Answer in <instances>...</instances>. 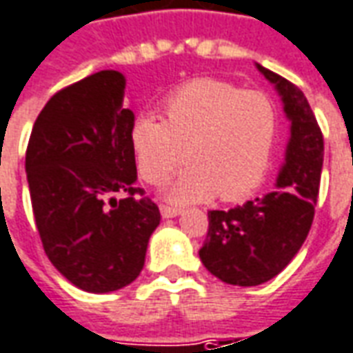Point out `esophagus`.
I'll use <instances>...</instances> for the list:
<instances>
[{"label":"esophagus","instance_id":"obj_1","mask_svg":"<svg viewBox=\"0 0 353 353\" xmlns=\"http://www.w3.org/2000/svg\"><path fill=\"white\" fill-rule=\"evenodd\" d=\"M160 214H162V218H176V216H179V214H181V208L162 204V206H160Z\"/></svg>","mask_w":353,"mask_h":353}]
</instances>
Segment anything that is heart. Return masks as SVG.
Segmentation results:
<instances>
[{
    "label": "heart",
    "mask_w": 353,
    "mask_h": 353,
    "mask_svg": "<svg viewBox=\"0 0 353 353\" xmlns=\"http://www.w3.org/2000/svg\"><path fill=\"white\" fill-rule=\"evenodd\" d=\"M162 117L141 114L132 125L139 176L166 183L185 160L189 166L166 191L177 204L218 194L241 201L262 183L277 135V108L260 90L199 78L162 101Z\"/></svg>",
    "instance_id": "b5f03b06"
}]
</instances>
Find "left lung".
Masks as SVG:
<instances>
[{"instance_id": "8db88e82", "label": "left lung", "mask_w": 353, "mask_h": 353, "mask_svg": "<svg viewBox=\"0 0 353 353\" xmlns=\"http://www.w3.org/2000/svg\"><path fill=\"white\" fill-rule=\"evenodd\" d=\"M256 68L275 85L290 122L277 189L229 210L208 212V235L199 250L212 275L239 287L273 279L296 256L314 221L323 168V134L304 93L262 65Z\"/></svg>"}]
</instances>
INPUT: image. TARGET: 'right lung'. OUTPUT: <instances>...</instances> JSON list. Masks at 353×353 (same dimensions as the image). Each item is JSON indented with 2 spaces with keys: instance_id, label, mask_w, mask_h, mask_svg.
I'll use <instances>...</instances> for the list:
<instances>
[{
  "instance_id": "1",
  "label": "right lung",
  "mask_w": 353,
  "mask_h": 353,
  "mask_svg": "<svg viewBox=\"0 0 353 353\" xmlns=\"http://www.w3.org/2000/svg\"><path fill=\"white\" fill-rule=\"evenodd\" d=\"M125 78L101 70L57 91L41 108L26 149L36 228L49 262L85 292H112L137 279L159 206L135 187L124 108Z\"/></svg>"
}]
</instances>
